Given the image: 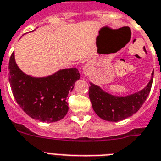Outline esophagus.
Returning <instances> with one entry per match:
<instances>
[{
    "label": "esophagus",
    "mask_w": 161,
    "mask_h": 161,
    "mask_svg": "<svg viewBox=\"0 0 161 161\" xmlns=\"http://www.w3.org/2000/svg\"><path fill=\"white\" fill-rule=\"evenodd\" d=\"M90 67L88 66H85L83 68V73L86 75H88L90 74Z\"/></svg>",
    "instance_id": "esophagus-1"
}]
</instances>
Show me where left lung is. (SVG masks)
<instances>
[{"label":"left lung","instance_id":"1","mask_svg":"<svg viewBox=\"0 0 161 161\" xmlns=\"http://www.w3.org/2000/svg\"><path fill=\"white\" fill-rule=\"evenodd\" d=\"M154 71L147 86L140 91L127 96H116L90 82L89 97L95 114L105 121L119 122L136 114L148 97L153 81Z\"/></svg>","mask_w":161,"mask_h":161}]
</instances>
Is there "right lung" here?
Listing matches in <instances>:
<instances>
[{
	"label": "right lung",
	"mask_w": 161,
	"mask_h": 161,
	"mask_svg": "<svg viewBox=\"0 0 161 161\" xmlns=\"http://www.w3.org/2000/svg\"><path fill=\"white\" fill-rule=\"evenodd\" d=\"M10 88L19 107L36 120L53 123L61 120L68 112L66 98L80 79L76 68L59 70L45 77H33L17 66L14 53L9 62Z\"/></svg>",
	"instance_id": "1"
}]
</instances>
